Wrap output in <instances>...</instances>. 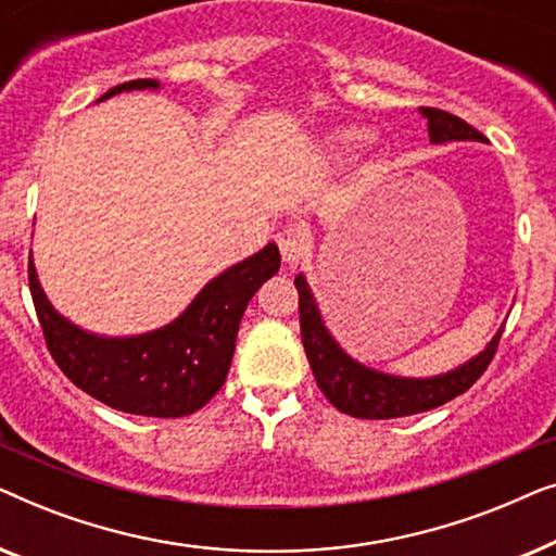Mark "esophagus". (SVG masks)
Segmentation results:
<instances>
[{"label":"esophagus","mask_w":556,"mask_h":556,"mask_svg":"<svg viewBox=\"0 0 556 556\" xmlns=\"http://www.w3.org/2000/svg\"><path fill=\"white\" fill-rule=\"evenodd\" d=\"M276 242H278V248H280V255H283V263L291 265V268H293V265H299L303 257L308 255V248H311L308 235L303 232L301 227H295V225L283 227V230L278 232Z\"/></svg>","instance_id":"esophagus-1"}]
</instances>
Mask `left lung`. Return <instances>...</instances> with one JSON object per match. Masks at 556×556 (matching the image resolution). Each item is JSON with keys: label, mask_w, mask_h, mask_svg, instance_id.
Returning a JSON list of instances; mask_svg holds the SVG:
<instances>
[{"label": "left lung", "mask_w": 556, "mask_h": 556, "mask_svg": "<svg viewBox=\"0 0 556 556\" xmlns=\"http://www.w3.org/2000/svg\"><path fill=\"white\" fill-rule=\"evenodd\" d=\"M420 113L428 118V134L432 143L485 141L481 131H476L473 126L453 116V113L428 109V105H422ZM295 288H299L303 349H306L318 390L326 394V400L339 413L364 417V420H390V417L425 413V409H435L455 400L468 387H473L476 379L489 369L493 354L498 349L501 333H504V329H501L476 359L447 371V375L430 379L392 377L354 362L324 326L306 278L295 276Z\"/></svg>", "instance_id": "8db88e82"}]
</instances>
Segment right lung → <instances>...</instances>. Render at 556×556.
<instances>
[{
  "label": "right lung",
  "mask_w": 556,
  "mask_h": 556,
  "mask_svg": "<svg viewBox=\"0 0 556 556\" xmlns=\"http://www.w3.org/2000/svg\"><path fill=\"white\" fill-rule=\"evenodd\" d=\"M143 88H159V83L151 78L121 83L98 101ZM278 268L280 253L268 242L261 253L210 280L177 321L126 339L78 329L45 299L33 261L27 273L45 344L75 387L121 413L185 417L207 405L225 384L248 301Z\"/></svg>",
  "instance_id": "obj_1"
}]
</instances>
